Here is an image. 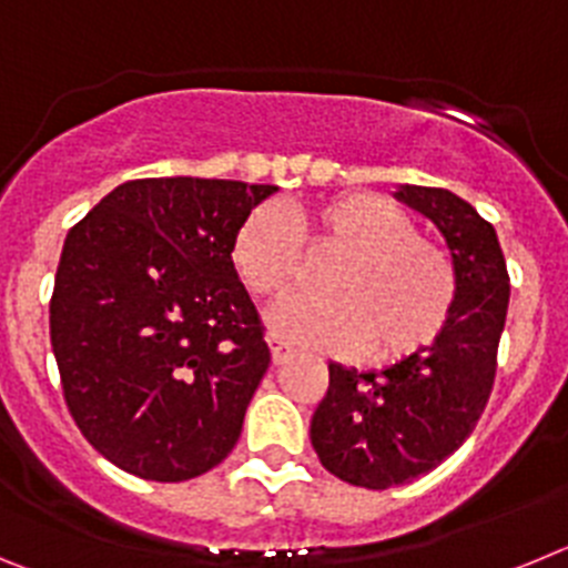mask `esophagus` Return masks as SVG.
Instances as JSON below:
<instances>
[{"label":"esophagus","mask_w":568,"mask_h":568,"mask_svg":"<svg viewBox=\"0 0 568 568\" xmlns=\"http://www.w3.org/2000/svg\"><path fill=\"white\" fill-rule=\"evenodd\" d=\"M270 355H273V364L281 366V364H287L290 358H293V349H290L287 344H281L278 338H270Z\"/></svg>","instance_id":"obj_1"}]
</instances>
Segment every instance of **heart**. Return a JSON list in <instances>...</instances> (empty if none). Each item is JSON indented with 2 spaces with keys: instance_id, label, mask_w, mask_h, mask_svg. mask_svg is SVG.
Returning <instances> with one entry per match:
<instances>
[{
  "instance_id": "b5f03b06",
  "label": "heart",
  "mask_w": 568,
  "mask_h": 568,
  "mask_svg": "<svg viewBox=\"0 0 568 568\" xmlns=\"http://www.w3.org/2000/svg\"><path fill=\"white\" fill-rule=\"evenodd\" d=\"M415 222L375 193H341L301 219L307 247L338 253L321 281L327 295L287 298L270 313L275 338L324 353L366 349L378 364L426 353L455 304V270ZM301 235L273 204L253 210L233 239L239 278L255 295L287 293L298 281Z\"/></svg>"
}]
</instances>
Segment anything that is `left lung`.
Instances as JSON below:
<instances>
[{"mask_svg":"<svg viewBox=\"0 0 568 568\" xmlns=\"http://www.w3.org/2000/svg\"><path fill=\"white\" fill-rule=\"evenodd\" d=\"M395 199L444 235L455 270V304L426 353L358 373L329 361V389L310 440L335 478L389 489L426 475L458 449L484 413L509 307V275L495 227L460 195L400 184Z\"/></svg>","mask_w":568,"mask_h":568,"instance_id":"1","label":"left lung"}]
</instances>
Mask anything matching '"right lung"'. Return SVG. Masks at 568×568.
<instances>
[{
  "mask_svg": "<svg viewBox=\"0 0 568 568\" xmlns=\"http://www.w3.org/2000/svg\"><path fill=\"white\" fill-rule=\"evenodd\" d=\"M275 184L139 179L64 239L50 344L68 409L119 469L175 484L222 464L270 366L233 239Z\"/></svg>",
  "mask_w": 568,
  "mask_h": 568,
  "instance_id": "right-lung-1",
  "label": "right lung"
}]
</instances>
